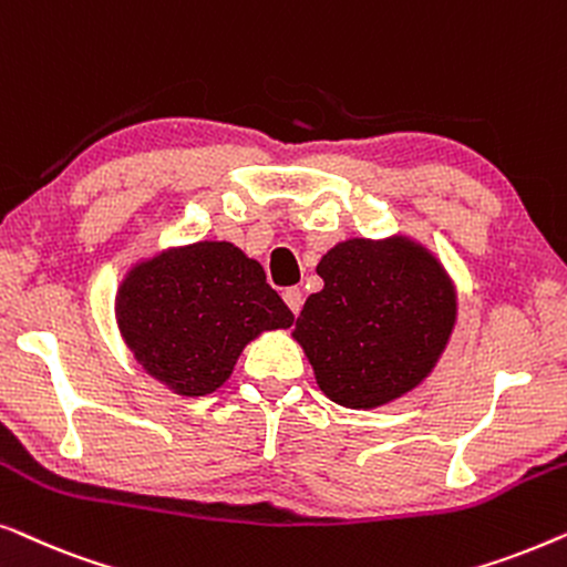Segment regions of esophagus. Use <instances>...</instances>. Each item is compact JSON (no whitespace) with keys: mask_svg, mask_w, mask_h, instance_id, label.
Segmentation results:
<instances>
[{"mask_svg":"<svg viewBox=\"0 0 567 567\" xmlns=\"http://www.w3.org/2000/svg\"><path fill=\"white\" fill-rule=\"evenodd\" d=\"M284 301H286V305H289V309H291L293 315H299L301 305H305V293H301V289H297V286H293V289H286L284 291Z\"/></svg>","mask_w":567,"mask_h":567,"instance_id":"obj_1","label":"esophagus"}]
</instances>
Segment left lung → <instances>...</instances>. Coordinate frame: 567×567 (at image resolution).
Segmentation results:
<instances>
[{
	"label": "left lung",
	"mask_w": 567,
	"mask_h": 567,
	"mask_svg": "<svg viewBox=\"0 0 567 567\" xmlns=\"http://www.w3.org/2000/svg\"><path fill=\"white\" fill-rule=\"evenodd\" d=\"M322 291L305 301L293 340L336 405L374 410L436 369L456 324V289L429 247L408 235L351 237L317 262Z\"/></svg>",
	"instance_id": "1"
}]
</instances>
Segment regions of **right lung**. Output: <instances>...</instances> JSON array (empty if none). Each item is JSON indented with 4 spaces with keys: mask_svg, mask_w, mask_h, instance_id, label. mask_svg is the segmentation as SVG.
<instances>
[{
    "mask_svg": "<svg viewBox=\"0 0 567 567\" xmlns=\"http://www.w3.org/2000/svg\"><path fill=\"white\" fill-rule=\"evenodd\" d=\"M291 322L260 262L216 239L131 262L115 291L123 343L146 374L181 398L219 390L247 343Z\"/></svg>",
    "mask_w": 567,
    "mask_h": 567,
    "instance_id": "right-lung-1",
    "label": "right lung"
}]
</instances>
